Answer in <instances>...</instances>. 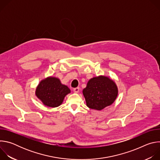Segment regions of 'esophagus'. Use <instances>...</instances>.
I'll return each mask as SVG.
<instances>
[{"label":"esophagus","mask_w":160,"mask_h":160,"mask_svg":"<svg viewBox=\"0 0 160 160\" xmlns=\"http://www.w3.org/2000/svg\"><path fill=\"white\" fill-rule=\"evenodd\" d=\"M79 90H80V88L79 87H76V88H73V92H76V93H78L79 92Z\"/></svg>","instance_id":"esophagus-1"}]
</instances>
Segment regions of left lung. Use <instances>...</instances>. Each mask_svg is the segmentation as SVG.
<instances>
[{"mask_svg": "<svg viewBox=\"0 0 160 160\" xmlns=\"http://www.w3.org/2000/svg\"><path fill=\"white\" fill-rule=\"evenodd\" d=\"M83 94L89 108L101 110L115 101L118 88L115 82L108 77H94L88 82Z\"/></svg>", "mask_w": 160, "mask_h": 160, "instance_id": "left-lung-1", "label": "left lung"}]
</instances>
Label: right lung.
<instances>
[{"instance_id": "right-lung-1", "label": "right lung", "mask_w": 160, "mask_h": 160, "mask_svg": "<svg viewBox=\"0 0 160 160\" xmlns=\"http://www.w3.org/2000/svg\"><path fill=\"white\" fill-rule=\"evenodd\" d=\"M70 92V88L54 77H49L41 81L36 89L37 98L45 106L51 108L61 105L64 97Z\"/></svg>"}]
</instances>
